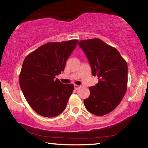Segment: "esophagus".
<instances>
[{
  "mask_svg": "<svg viewBox=\"0 0 148 148\" xmlns=\"http://www.w3.org/2000/svg\"><path fill=\"white\" fill-rule=\"evenodd\" d=\"M79 86H78V85H74V89L76 90H77L79 88Z\"/></svg>",
  "mask_w": 148,
  "mask_h": 148,
  "instance_id": "1",
  "label": "esophagus"
}]
</instances>
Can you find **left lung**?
Returning a JSON list of instances; mask_svg holds the SVG:
<instances>
[{
  "mask_svg": "<svg viewBox=\"0 0 148 148\" xmlns=\"http://www.w3.org/2000/svg\"><path fill=\"white\" fill-rule=\"evenodd\" d=\"M79 46L91 65L92 75L99 82L90 87V95L84 99L86 108L90 113L103 116L116 108L127 91L128 67L119 52L101 39L84 40Z\"/></svg>",
  "mask_w": 148,
  "mask_h": 148,
  "instance_id": "8db88e82",
  "label": "left lung"
}]
</instances>
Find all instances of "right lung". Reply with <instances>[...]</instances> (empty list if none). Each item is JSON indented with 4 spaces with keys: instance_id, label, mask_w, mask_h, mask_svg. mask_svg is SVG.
<instances>
[{
    "instance_id": "obj_1",
    "label": "right lung",
    "mask_w": 148,
    "mask_h": 148,
    "mask_svg": "<svg viewBox=\"0 0 148 148\" xmlns=\"http://www.w3.org/2000/svg\"><path fill=\"white\" fill-rule=\"evenodd\" d=\"M77 42V40L48 42L24 60L19 74L20 87L30 106L42 116H57L66 106L74 85L62 84L56 76L64 70Z\"/></svg>"
}]
</instances>
